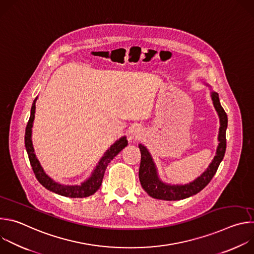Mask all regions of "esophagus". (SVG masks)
I'll list each match as a JSON object with an SVG mask.
<instances>
[{
  "label": "esophagus",
  "mask_w": 254,
  "mask_h": 254,
  "mask_svg": "<svg viewBox=\"0 0 254 254\" xmlns=\"http://www.w3.org/2000/svg\"><path fill=\"white\" fill-rule=\"evenodd\" d=\"M142 134V128L139 126H134L131 128V135L134 137H137Z\"/></svg>",
  "instance_id": "obj_1"
}]
</instances>
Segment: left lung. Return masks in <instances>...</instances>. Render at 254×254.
Instances as JSON below:
<instances>
[{"instance_id":"8db88e82","label":"left lung","mask_w":254,"mask_h":254,"mask_svg":"<svg viewBox=\"0 0 254 254\" xmlns=\"http://www.w3.org/2000/svg\"><path fill=\"white\" fill-rule=\"evenodd\" d=\"M211 97L216 112L218 113L220 119V127L218 134V147H217L216 156L214 157L212 163L209 165L207 170L193 182L185 185H170L166 184L160 180L157 172L156 165L153 161L151 154L148 149L139 143L138 148L140 151L141 159L138 170V178L142 189L146 191L151 197L160 200L175 201L182 200L190 196L196 195L201 190H203L212 180L213 176L216 174L226 151V128H227V115L224 112L223 107L220 104L218 93L212 91Z\"/></svg>"}]
</instances>
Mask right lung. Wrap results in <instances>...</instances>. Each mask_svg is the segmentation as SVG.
Instances as JSON below:
<instances>
[{
	"label": "right lung",
	"mask_w": 254,
	"mask_h": 254,
	"mask_svg": "<svg viewBox=\"0 0 254 254\" xmlns=\"http://www.w3.org/2000/svg\"><path fill=\"white\" fill-rule=\"evenodd\" d=\"M36 100H37V97H36L33 101V104L31 107V116H30L29 122L27 124L26 132H25V147H26L29 161H30L31 167L33 169V172L35 174V177L37 178L39 183L43 187H45L47 190L52 191L61 196L70 197V198H84V197L93 195L101 186L103 175H104L107 165L111 163V161L124 148L127 147V137L123 136L120 139H118L114 144H112L111 148L105 152L103 157L98 162V164L95 167V169L93 170L90 178H88L85 182L81 183L80 185H74V186L62 185L60 183H57L54 180H52L48 175H46V173L42 169L39 161L37 160V158H36V155L34 154V148H33L31 134H32L33 122H34V118H35Z\"/></svg>",
	"instance_id": "1"
}]
</instances>
